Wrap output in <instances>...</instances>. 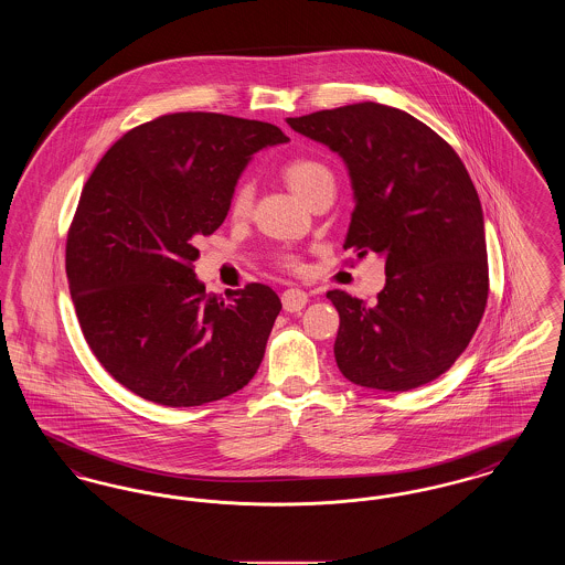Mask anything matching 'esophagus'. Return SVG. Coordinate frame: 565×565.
<instances>
[{
	"label": "esophagus",
	"instance_id": "1",
	"mask_svg": "<svg viewBox=\"0 0 565 565\" xmlns=\"http://www.w3.org/2000/svg\"><path fill=\"white\" fill-rule=\"evenodd\" d=\"M307 300H309L307 292H302V290H298V288H290V290H286V292L281 295V305H284V309H286L288 313H296V311L305 309Z\"/></svg>",
	"mask_w": 565,
	"mask_h": 565
}]
</instances>
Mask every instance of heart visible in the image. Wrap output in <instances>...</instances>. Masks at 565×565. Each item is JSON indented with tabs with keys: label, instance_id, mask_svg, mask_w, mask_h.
<instances>
[{
	"label": "heart",
	"instance_id": "1",
	"mask_svg": "<svg viewBox=\"0 0 565 565\" xmlns=\"http://www.w3.org/2000/svg\"><path fill=\"white\" fill-rule=\"evenodd\" d=\"M281 178L305 203H309L313 196H318L323 190L334 192V189H337L334 173L330 171V167L320 159H313V157H295V159L284 162ZM252 199H254L252 184L247 180L237 182V186L233 189L231 199H228V214H231V217H235V220L247 217L252 212ZM277 263H279L281 269L292 270V273L302 269L300 256L290 254V252L279 254Z\"/></svg>",
	"mask_w": 565,
	"mask_h": 565
}]
</instances>
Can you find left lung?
I'll use <instances>...</instances> for the list:
<instances>
[{"label":"left lung","mask_w":565,"mask_h":565,"mask_svg":"<svg viewBox=\"0 0 565 565\" xmlns=\"http://www.w3.org/2000/svg\"><path fill=\"white\" fill-rule=\"evenodd\" d=\"M288 125L348 162L355 210L345 249L385 256L373 307L343 290L326 295L341 318L339 371L385 392L430 383L468 348L489 295L483 210L463 162L428 125L373 102Z\"/></svg>","instance_id":"8db88e82"}]
</instances>
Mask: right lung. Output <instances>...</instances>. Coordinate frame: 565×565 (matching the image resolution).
<instances>
[{"label": "right lung", "instance_id": "right-lung-1", "mask_svg": "<svg viewBox=\"0 0 565 565\" xmlns=\"http://www.w3.org/2000/svg\"><path fill=\"white\" fill-rule=\"evenodd\" d=\"M286 141L270 122L175 111L122 135L86 180L65 245L70 292L88 348L137 396L199 406L256 375L279 296L265 284L210 296L192 263L249 157Z\"/></svg>", "mask_w": 565, "mask_h": 565}]
</instances>
